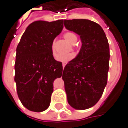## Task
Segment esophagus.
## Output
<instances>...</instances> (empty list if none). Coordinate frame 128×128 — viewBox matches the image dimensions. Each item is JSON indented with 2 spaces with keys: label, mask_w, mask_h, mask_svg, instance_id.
Masks as SVG:
<instances>
[{
  "label": "esophagus",
  "mask_w": 128,
  "mask_h": 128,
  "mask_svg": "<svg viewBox=\"0 0 128 128\" xmlns=\"http://www.w3.org/2000/svg\"><path fill=\"white\" fill-rule=\"evenodd\" d=\"M66 64L65 62H63V63H62V68H63V69H64V68H65V66H66Z\"/></svg>",
  "instance_id": "1"
}]
</instances>
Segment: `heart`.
I'll use <instances>...</instances> for the list:
<instances>
[{
	"label": "heart",
	"instance_id": "b5f03b06",
	"mask_svg": "<svg viewBox=\"0 0 128 128\" xmlns=\"http://www.w3.org/2000/svg\"><path fill=\"white\" fill-rule=\"evenodd\" d=\"M64 38L67 40L69 43H70L71 44H76V42H77L78 37L73 32H66V34H64ZM51 53L53 58H55L57 55V52L55 51L54 49V43H52L51 44ZM75 58V54L74 53H70L68 54H63V55H60L59 57H58L57 60L60 62H68L71 60H73Z\"/></svg>",
	"mask_w": 128,
	"mask_h": 128
}]
</instances>
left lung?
Returning <instances> with one entry per match:
<instances>
[{
  "instance_id": "left-lung-1",
  "label": "left lung",
  "mask_w": 128,
  "mask_h": 128,
  "mask_svg": "<svg viewBox=\"0 0 128 128\" xmlns=\"http://www.w3.org/2000/svg\"><path fill=\"white\" fill-rule=\"evenodd\" d=\"M66 28L80 36L82 46L64 68L62 79L69 104L76 110L94 106L107 84L110 47L104 30L88 19L64 20Z\"/></svg>"
}]
</instances>
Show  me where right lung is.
<instances>
[{"instance_id": "1", "label": "right lung", "mask_w": 128, "mask_h": 128, "mask_svg": "<svg viewBox=\"0 0 128 128\" xmlns=\"http://www.w3.org/2000/svg\"><path fill=\"white\" fill-rule=\"evenodd\" d=\"M63 20L36 21L29 24L16 48L15 77L18 96L33 112L47 110L54 79L62 74V62L54 60L51 44L62 30Z\"/></svg>"}]
</instances>
